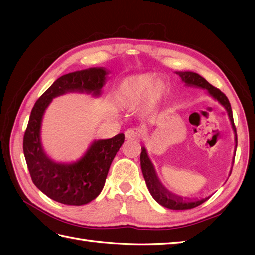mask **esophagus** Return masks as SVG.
<instances>
[{
    "label": "esophagus",
    "mask_w": 255,
    "mask_h": 255,
    "mask_svg": "<svg viewBox=\"0 0 255 255\" xmlns=\"http://www.w3.org/2000/svg\"><path fill=\"white\" fill-rule=\"evenodd\" d=\"M141 134V130L139 128H129L125 131V137H126L127 140H134L138 139Z\"/></svg>",
    "instance_id": "esophagus-1"
}]
</instances>
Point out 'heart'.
<instances>
[{
	"label": "heart",
	"mask_w": 255,
	"mask_h": 255,
	"mask_svg": "<svg viewBox=\"0 0 255 255\" xmlns=\"http://www.w3.org/2000/svg\"><path fill=\"white\" fill-rule=\"evenodd\" d=\"M165 90V84L156 80L154 74L134 75L122 81L116 92V99L119 105L129 106L147 99H160Z\"/></svg>",
	"instance_id": "obj_1"
}]
</instances>
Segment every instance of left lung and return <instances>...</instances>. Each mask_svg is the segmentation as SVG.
<instances>
[{"mask_svg": "<svg viewBox=\"0 0 255 255\" xmlns=\"http://www.w3.org/2000/svg\"><path fill=\"white\" fill-rule=\"evenodd\" d=\"M178 77H180L183 81V83H185L186 86H193V88H199L203 89L207 94L213 97L215 101H217L221 106H224L225 110L227 111V114H228L229 121L231 124L232 130H234L235 133V154H236V149H237V131H236V127H235V123H234V117H232V110H231V105L229 103L228 97H227L223 92L218 90L217 88L211 85L208 83L202 75H199L198 73H195L192 71H176L175 72ZM235 161V155L234 159H232V164H234ZM140 164H141V171L144 177L145 184H147L149 192L151 194L156 203H159L161 206H163L165 208L173 209V210H183V209H191L194 207H197L200 204H203L209 198L205 197L202 199H196V200H186L183 199L178 196H175V195L171 194L169 191H166L164 186L162 185L158 175H156L155 169L153 166V163L151 162L147 149L144 147H141V154H140ZM232 170V167H231ZM231 170L229 175L231 174Z\"/></svg>", "mask_w": 255, "mask_h": 255, "instance_id": "8db88e82", "label": "left lung"}]
</instances>
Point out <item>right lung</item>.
<instances>
[{"mask_svg": "<svg viewBox=\"0 0 255 255\" xmlns=\"http://www.w3.org/2000/svg\"><path fill=\"white\" fill-rule=\"evenodd\" d=\"M107 74L105 68H89L64 74L37 100L31 110L23 142L26 163L36 187L58 203L81 206L99 196L125 136L119 133L111 139L94 140L79 160L61 163L51 160L42 147V118L47 107L57 96L86 93L100 97Z\"/></svg>", "mask_w": 255, "mask_h": 255, "instance_id": "add662e5", "label": "right lung"}]
</instances>
